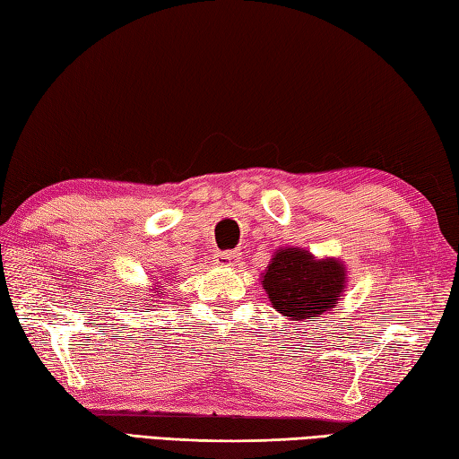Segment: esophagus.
<instances>
[{
	"label": "esophagus",
	"mask_w": 459,
	"mask_h": 459,
	"mask_svg": "<svg viewBox=\"0 0 459 459\" xmlns=\"http://www.w3.org/2000/svg\"><path fill=\"white\" fill-rule=\"evenodd\" d=\"M237 256H238L237 250H221V252H217L214 260H217V264H221V266H229L230 260H235Z\"/></svg>",
	"instance_id": "esophagus-1"
}]
</instances>
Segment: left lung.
Instances as JSON below:
<instances>
[{"instance_id":"obj_1","label":"left lung","mask_w":459,"mask_h":459,"mask_svg":"<svg viewBox=\"0 0 459 459\" xmlns=\"http://www.w3.org/2000/svg\"><path fill=\"white\" fill-rule=\"evenodd\" d=\"M347 281L337 258L317 260L304 248H280L262 274V286L278 314L291 321L316 319L335 307Z\"/></svg>"}]
</instances>
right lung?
<instances>
[{"label": "right lung", "mask_w": 459, "mask_h": 459, "mask_svg": "<svg viewBox=\"0 0 459 459\" xmlns=\"http://www.w3.org/2000/svg\"><path fill=\"white\" fill-rule=\"evenodd\" d=\"M155 290H160V288H155ZM155 296H158L155 291H153V294H150V298H155ZM161 296H163V291H161ZM145 301H150V299H145ZM152 301H155V299H152Z\"/></svg>", "instance_id": "1"}]
</instances>
